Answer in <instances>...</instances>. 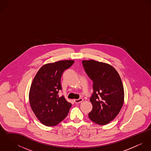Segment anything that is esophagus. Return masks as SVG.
Returning a JSON list of instances; mask_svg holds the SVG:
<instances>
[{
  "label": "esophagus",
  "instance_id": "34e87169",
  "mask_svg": "<svg viewBox=\"0 0 151 151\" xmlns=\"http://www.w3.org/2000/svg\"><path fill=\"white\" fill-rule=\"evenodd\" d=\"M74 101L76 104H80V103H81L83 101V98H80L78 99H74Z\"/></svg>",
  "mask_w": 151,
  "mask_h": 151
}]
</instances>
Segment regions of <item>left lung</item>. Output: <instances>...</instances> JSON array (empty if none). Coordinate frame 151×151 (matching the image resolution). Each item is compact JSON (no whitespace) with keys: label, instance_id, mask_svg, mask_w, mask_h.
<instances>
[{"label":"left lung","instance_id":"obj_1","mask_svg":"<svg viewBox=\"0 0 151 151\" xmlns=\"http://www.w3.org/2000/svg\"><path fill=\"white\" fill-rule=\"evenodd\" d=\"M84 68L93 82L90 98L92 110L89 118L99 125H106L119 114L124 103V92L116 69L107 63L93 60H83Z\"/></svg>","mask_w":151,"mask_h":151}]
</instances>
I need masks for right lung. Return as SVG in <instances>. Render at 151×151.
I'll return each instance as SVG.
<instances>
[{
    "instance_id": "right-lung-1",
    "label": "right lung",
    "mask_w": 151,
    "mask_h": 151,
    "mask_svg": "<svg viewBox=\"0 0 151 151\" xmlns=\"http://www.w3.org/2000/svg\"><path fill=\"white\" fill-rule=\"evenodd\" d=\"M74 60L58 61L43 65L35 75L29 93L31 109L38 119L46 126H55L67 116L71 104L63 96H59L62 90L61 77Z\"/></svg>"
}]
</instances>
